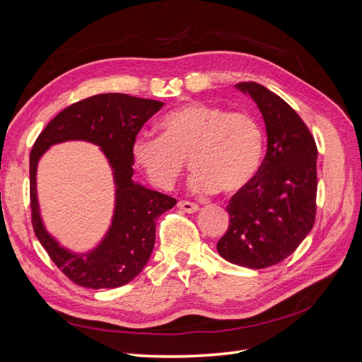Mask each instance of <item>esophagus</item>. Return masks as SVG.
I'll return each instance as SVG.
<instances>
[{
  "label": "esophagus",
  "instance_id": "1",
  "mask_svg": "<svg viewBox=\"0 0 362 362\" xmlns=\"http://www.w3.org/2000/svg\"><path fill=\"white\" fill-rule=\"evenodd\" d=\"M178 208H181V210L185 211V213H196L199 210L198 205L193 204V202H189V201H180Z\"/></svg>",
  "mask_w": 362,
  "mask_h": 362
}]
</instances>
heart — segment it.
Returning a JSON list of instances; mask_svg holds the SVG:
<instances>
[{"label": "heart", "mask_w": 362, "mask_h": 362, "mask_svg": "<svg viewBox=\"0 0 362 362\" xmlns=\"http://www.w3.org/2000/svg\"><path fill=\"white\" fill-rule=\"evenodd\" d=\"M160 137H137V166L158 189L168 190L185 168L193 169L190 187L198 193L234 194L255 178L264 154V131L246 112L187 103L164 115Z\"/></svg>", "instance_id": "heart-1"}]
</instances>
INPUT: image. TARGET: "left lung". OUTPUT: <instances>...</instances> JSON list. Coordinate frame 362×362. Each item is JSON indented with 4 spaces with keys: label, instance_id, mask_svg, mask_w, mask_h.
I'll return each instance as SVG.
<instances>
[{
    "label": "left lung",
    "instance_id": "left-lung-1",
    "mask_svg": "<svg viewBox=\"0 0 362 362\" xmlns=\"http://www.w3.org/2000/svg\"><path fill=\"white\" fill-rule=\"evenodd\" d=\"M235 87L259 108L267 152L255 178L229 199V226L217 252L233 264L266 269L290 257L314 225L317 146L281 96L254 81Z\"/></svg>",
    "mask_w": 362,
    "mask_h": 362
}]
</instances>
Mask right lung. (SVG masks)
<instances>
[{
  "mask_svg": "<svg viewBox=\"0 0 362 362\" xmlns=\"http://www.w3.org/2000/svg\"><path fill=\"white\" fill-rule=\"evenodd\" d=\"M164 104L125 93H101L64 108L39 134L30 152L31 222L49 258L76 286L116 288L144 270L156 243V222L177 204L173 198L133 181V145L141 127ZM84 139L100 146L114 170L112 225L95 250L78 255L58 245L42 226L37 194V163L52 144Z\"/></svg>",
  "mask_w": 362,
  "mask_h": 362,
  "instance_id": "1",
  "label": "right lung"
}]
</instances>
